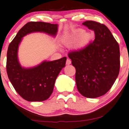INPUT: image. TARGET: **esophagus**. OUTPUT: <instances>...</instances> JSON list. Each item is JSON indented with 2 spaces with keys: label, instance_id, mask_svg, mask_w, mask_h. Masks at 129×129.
Returning a JSON list of instances; mask_svg holds the SVG:
<instances>
[{
  "label": "esophagus",
  "instance_id": "34e87169",
  "mask_svg": "<svg viewBox=\"0 0 129 129\" xmlns=\"http://www.w3.org/2000/svg\"><path fill=\"white\" fill-rule=\"evenodd\" d=\"M71 63H72L71 60H70V59H67V60H66V64H67V65H70V64H71Z\"/></svg>",
  "mask_w": 129,
  "mask_h": 129
}]
</instances>
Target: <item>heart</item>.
Listing matches in <instances>:
<instances>
[{"mask_svg":"<svg viewBox=\"0 0 129 129\" xmlns=\"http://www.w3.org/2000/svg\"><path fill=\"white\" fill-rule=\"evenodd\" d=\"M93 37L94 34L91 32H85L83 29H78L70 35L66 37L62 40V43L65 46L69 47L75 43L80 39L76 47L78 49H83L89 45Z\"/></svg>","mask_w":129,"mask_h":129,"instance_id":"heart-1","label":"heart"}]
</instances>
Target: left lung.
Instances as JSON below:
<instances>
[{
    "label": "left lung",
    "mask_w": 129,
    "mask_h": 129,
    "mask_svg": "<svg viewBox=\"0 0 129 129\" xmlns=\"http://www.w3.org/2000/svg\"><path fill=\"white\" fill-rule=\"evenodd\" d=\"M83 25L94 31L95 40L86 48L69 54L76 69L78 90L94 99L105 94L112 87L120 69L119 46L106 25L93 21Z\"/></svg>",
    "instance_id": "8db88e82"
}]
</instances>
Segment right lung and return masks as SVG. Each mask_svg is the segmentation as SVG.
Here are the masks:
<instances>
[{
	"instance_id": "1",
	"label": "right lung",
	"mask_w": 129,
	"mask_h": 129,
	"mask_svg": "<svg viewBox=\"0 0 129 129\" xmlns=\"http://www.w3.org/2000/svg\"><path fill=\"white\" fill-rule=\"evenodd\" d=\"M58 25L44 22H29L22 27L8 46L7 72L15 89L21 97L29 102L47 100L53 93L55 81L67 57L53 61L44 60L31 68L22 67L18 57L19 45L22 38L33 32H43L54 37L57 35Z\"/></svg>"
}]
</instances>
